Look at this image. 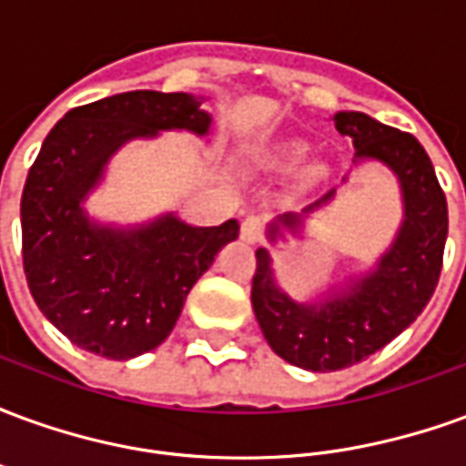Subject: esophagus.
I'll return each mask as SVG.
<instances>
[{
	"label": "esophagus",
	"instance_id": "esophagus-1",
	"mask_svg": "<svg viewBox=\"0 0 466 466\" xmlns=\"http://www.w3.org/2000/svg\"><path fill=\"white\" fill-rule=\"evenodd\" d=\"M262 232H264V224H262V217H247L242 222V239L247 244H257L262 242Z\"/></svg>",
	"mask_w": 466,
	"mask_h": 466
}]
</instances>
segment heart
I'll return each mask as SVG.
<instances>
[{
    "instance_id": "1",
    "label": "heart",
    "mask_w": 466,
    "mask_h": 466,
    "mask_svg": "<svg viewBox=\"0 0 466 466\" xmlns=\"http://www.w3.org/2000/svg\"><path fill=\"white\" fill-rule=\"evenodd\" d=\"M309 154V147L304 142H297V139H289V142H279L269 147V149H262L257 154V164L267 169V172H292L299 164L307 159ZM304 177L314 182V179H322L324 167L322 164H312L304 169Z\"/></svg>"
}]
</instances>
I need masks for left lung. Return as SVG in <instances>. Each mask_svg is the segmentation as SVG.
I'll list each match as a JSON object with an SVG mask.
<instances>
[{
	"instance_id": "obj_1",
	"label": "left lung",
	"mask_w": 466,
	"mask_h": 466,
	"mask_svg": "<svg viewBox=\"0 0 466 466\" xmlns=\"http://www.w3.org/2000/svg\"><path fill=\"white\" fill-rule=\"evenodd\" d=\"M337 132L354 144V162H381L397 177L404 204L400 232L370 272L347 277L309 302L284 292L272 269V254L257 249L252 279L254 317L267 344L284 361L307 371L347 370L380 351L410 327L440 282L447 242V199L430 157L411 134L361 112H337ZM337 189L309 204L302 214H279L267 227V239L284 232L302 237L304 217L332 202Z\"/></svg>"
}]
</instances>
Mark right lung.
Instances as JSON below:
<instances>
[{
  "label": "right lung",
  "instance_id": "obj_1",
  "mask_svg": "<svg viewBox=\"0 0 466 466\" xmlns=\"http://www.w3.org/2000/svg\"><path fill=\"white\" fill-rule=\"evenodd\" d=\"M212 115L187 92H124L66 112L46 134L22 192V259L36 307L66 339L106 360H132L169 337L184 299L239 222L192 227L162 214L137 227L85 209L106 164L132 139L187 129Z\"/></svg>",
  "mask_w": 466,
  "mask_h": 466
}]
</instances>
